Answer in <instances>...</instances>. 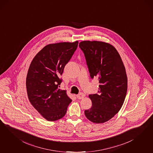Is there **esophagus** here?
Wrapping results in <instances>:
<instances>
[{
  "instance_id": "esophagus-1",
  "label": "esophagus",
  "mask_w": 153,
  "mask_h": 153,
  "mask_svg": "<svg viewBox=\"0 0 153 153\" xmlns=\"http://www.w3.org/2000/svg\"><path fill=\"white\" fill-rule=\"evenodd\" d=\"M85 97V94L83 93H80L76 95V97L78 99H82Z\"/></svg>"
}]
</instances>
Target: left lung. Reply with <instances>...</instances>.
Wrapping results in <instances>:
<instances>
[{
	"mask_svg": "<svg viewBox=\"0 0 153 153\" xmlns=\"http://www.w3.org/2000/svg\"><path fill=\"white\" fill-rule=\"evenodd\" d=\"M92 79L99 81L98 94H91L92 107L84 111L94 123H103L114 117L122 108L127 91L126 69L118 51L112 45L99 41L79 43Z\"/></svg>",
	"mask_w": 153,
	"mask_h": 153,
	"instance_id": "8db88e82",
	"label": "left lung"
}]
</instances>
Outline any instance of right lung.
<instances>
[{
  "label": "right lung",
  "instance_id": "obj_1",
  "mask_svg": "<svg viewBox=\"0 0 153 153\" xmlns=\"http://www.w3.org/2000/svg\"><path fill=\"white\" fill-rule=\"evenodd\" d=\"M78 42H62L45 46L32 60L26 77L30 103L48 121L64 117L72 101L66 90L59 89L60 76L78 47Z\"/></svg>",
  "mask_w": 153,
  "mask_h": 153
}]
</instances>
